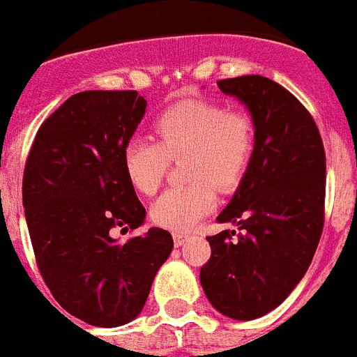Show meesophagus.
Returning <instances> with one entry per match:
<instances>
[{
  "label": "esophagus",
  "instance_id": "34e87169",
  "mask_svg": "<svg viewBox=\"0 0 357 357\" xmlns=\"http://www.w3.org/2000/svg\"><path fill=\"white\" fill-rule=\"evenodd\" d=\"M189 238H190L189 234H174V244H176V246H183Z\"/></svg>",
  "mask_w": 357,
  "mask_h": 357
}]
</instances>
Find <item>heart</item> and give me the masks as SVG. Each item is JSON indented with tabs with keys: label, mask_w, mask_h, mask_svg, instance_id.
Masks as SVG:
<instances>
[{
	"label": "heart",
	"mask_w": 357,
	"mask_h": 357,
	"mask_svg": "<svg viewBox=\"0 0 357 357\" xmlns=\"http://www.w3.org/2000/svg\"><path fill=\"white\" fill-rule=\"evenodd\" d=\"M159 142L135 137L123 148V170L140 195H153L170 159H185L192 181L165 190L151 206L157 226L185 231L217 206L220 190L235 189L254 153V122L243 111H228L209 100H183L155 120Z\"/></svg>",
	"instance_id": "heart-1"
}]
</instances>
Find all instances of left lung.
<instances>
[{"label":"left lung","mask_w":357,"mask_h":357,"mask_svg":"<svg viewBox=\"0 0 357 357\" xmlns=\"http://www.w3.org/2000/svg\"><path fill=\"white\" fill-rule=\"evenodd\" d=\"M217 85L248 109L254 153L217 217L237 226V241L235 229L207 237L200 282L218 313L252 321L276 310L310 268L324 224L326 155L315 120L276 81L241 75Z\"/></svg>","instance_id":"1"}]
</instances>
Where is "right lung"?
Masks as SVG:
<instances>
[{
	"label": "right lung",
	"mask_w": 357,
	"mask_h": 357,
	"mask_svg": "<svg viewBox=\"0 0 357 357\" xmlns=\"http://www.w3.org/2000/svg\"><path fill=\"white\" fill-rule=\"evenodd\" d=\"M146 113L137 91H85L42 123L24 170L36 265L63 310L92 326L139 317L174 248L167 229L119 243L146 209L123 170V148Z\"/></svg>",
	"instance_id": "obj_1"
}]
</instances>
